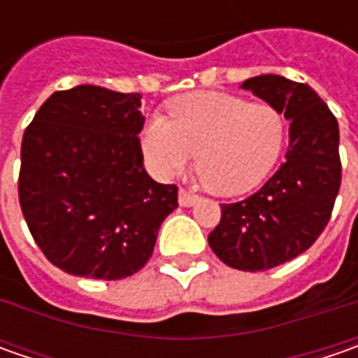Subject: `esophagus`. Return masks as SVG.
<instances>
[{
    "label": "esophagus",
    "instance_id": "34e87169",
    "mask_svg": "<svg viewBox=\"0 0 358 358\" xmlns=\"http://www.w3.org/2000/svg\"><path fill=\"white\" fill-rule=\"evenodd\" d=\"M199 201V195H195V193H191V191H187V189H179V205H183V207H193L195 203Z\"/></svg>",
    "mask_w": 358,
    "mask_h": 358
}]
</instances>
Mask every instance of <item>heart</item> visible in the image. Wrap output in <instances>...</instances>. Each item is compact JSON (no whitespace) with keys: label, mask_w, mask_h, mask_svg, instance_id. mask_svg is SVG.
<instances>
[{"label":"heart","mask_w":358,"mask_h":358,"mask_svg":"<svg viewBox=\"0 0 358 358\" xmlns=\"http://www.w3.org/2000/svg\"><path fill=\"white\" fill-rule=\"evenodd\" d=\"M282 143L285 117L277 107L217 91L173 99L169 121L153 117L141 131L145 157L157 175H179L195 153L201 183L217 195H241L259 185Z\"/></svg>","instance_id":"1"}]
</instances>
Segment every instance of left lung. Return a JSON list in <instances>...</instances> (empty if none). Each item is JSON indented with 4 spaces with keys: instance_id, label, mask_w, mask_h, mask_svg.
I'll use <instances>...</instances> for the list:
<instances>
[{
    "instance_id": "1",
    "label": "left lung",
    "mask_w": 358,
    "mask_h": 358,
    "mask_svg": "<svg viewBox=\"0 0 358 358\" xmlns=\"http://www.w3.org/2000/svg\"><path fill=\"white\" fill-rule=\"evenodd\" d=\"M241 87L291 121L281 167L251 197L221 203V221L209 233V245L225 265L255 273L305 253L327 227L341 189L338 123L305 83L259 76Z\"/></svg>"
}]
</instances>
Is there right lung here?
<instances>
[{
  "label": "right lung",
  "mask_w": 358,
  "mask_h": 358,
  "mask_svg": "<svg viewBox=\"0 0 358 358\" xmlns=\"http://www.w3.org/2000/svg\"><path fill=\"white\" fill-rule=\"evenodd\" d=\"M139 93L55 91L21 141L17 191L37 247L69 275L115 281L145 267L177 185L143 167Z\"/></svg>",
  "instance_id": "add662e5"
}]
</instances>
